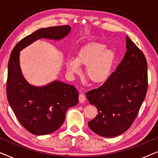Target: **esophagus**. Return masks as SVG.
<instances>
[{
    "label": "esophagus",
    "instance_id": "1",
    "mask_svg": "<svg viewBox=\"0 0 158 158\" xmlns=\"http://www.w3.org/2000/svg\"><path fill=\"white\" fill-rule=\"evenodd\" d=\"M85 101V96L83 94L79 95V101L80 103H83Z\"/></svg>",
    "mask_w": 158,
    "mask_h": 158
}]
</instances>
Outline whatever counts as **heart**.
<instances>
[{"instance_id": "1", "label": "heart", "mask_w": 158, "mask_h": 158, "mask_svg": "<svg viewBox=\"0 0 158 158\" xmlns=\"http://www.w3.org/2000/svg\"><path fill=\"white\" fill-rule=\"evenodd\" d=\"M115 53L107 49L105 44L98 42H89L81 47L75 58L66 60L65 66L71 75L78 74L81 66H85V75L95 84L107 81L111 76L115 61Z\"/></svg>"}]
</instances>
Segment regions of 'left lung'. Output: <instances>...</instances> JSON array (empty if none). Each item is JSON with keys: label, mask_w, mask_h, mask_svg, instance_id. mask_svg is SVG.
I'll list each match as a JSON object with an SVG mask.
<instances>
[{"label": "left lung", "mask_w": 158, "mask_h": 158, "mask_svg": "<svg viewBox=\"0 0 158 158\" xmlns=\"http://www.w3.org/2000/svg\"><path fill=\"white\" fill-rule=\"evenodd\" d=\"M127 52L116 71L97 89L86 93L98 114L88 123L91 130L103 137L125 132L137 117L148 89V64L142 52L128 36Z\"/></svg>", "instance_id": "obj_1"}]
</instances>
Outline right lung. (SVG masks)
Returning a JSON list of instances; mask_svg holds the SVG:
<instances>
[{"label": "right lung", "instance_id": "right-lung-1", "mask_svg": "<svg viewBox=\"0 0 158 158\" xmlns=\"http://www.w3.org/2000/svg\"><path fill=\"white\" fill-rule=\"evenodd\" d=\"M70 31V26L40 29L21 40L10 54L8 101L19 122L33 135H46L57 130L64 122L67 110L78 103L79 94L74 86L58 80L42 86L30 84L21 71L20 52L40 39L63 40Z\"/></svg>", "mask_w": 158, "mask_h": 158}]
</instances>
